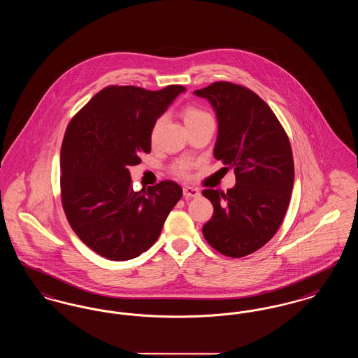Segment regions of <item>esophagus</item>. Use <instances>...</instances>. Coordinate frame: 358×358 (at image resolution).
Wrapping results in <instances>:
<instances>
[{
	"mask_svg": "<svg viewBox=\"0 0 358 358\" xmlns=\"http://www.w3.org/2000/svg\"><path fill=\"white\" fill-rule=\"evenodd\" d=\"M199 196H200L199 189L192 187H184V197L185 199H193V197H199Z\"/></svg>",
	"mask_w": 358,
	"mask_h": 358,
	"instance_id": "1",
	"label": "esophagus"
}]
</instances>
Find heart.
I'll use <instances>...</instances> for the list:
<instances>
[{"label": "heart", "instance_id": "heart-1", "mask_svg": "<svg viewBox=\"0 0 358 358\" xmlns=\"http://www.w3.org/2000/svg\"><path fill=\"white\" fill-rule=\"evenodd\" d=\"M182 118H184L187 127L197 124L203 120H212V117L205 110H203L199 106H194V104H189L182 110ZM161 122H162V118H158L154 122L153 129H152V138L155 136V133H157ZM192 168H193V164L190 161L178 159L174 164H171V171L173 176H176L178 178H182V180H187L190 177Z\"/></svg>", "mask_w": 358, "mask_h": 358}]
</instances>
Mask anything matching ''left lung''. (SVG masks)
<instances>
[{
  "mask_svg": "<svg viewBox=\"0 0 358 358\" xmlns=\"http://www.w3.org/2000/svg\"><path fill=\"white\" fill-rule=\"evenodd\" d=\"M194 94L216 110L213 154L236 176L227 193L203 190L213 205V216L203 227L205 240L222 255H250L273 238L289 208L294 185L289 136L270 106L244 85L215 82Z\"/></svg>",
  "mask_w": 358,
  "mask_h": 358,
  "instance_id": "obj_1",
  "label": "left lung"
}]
</instances>
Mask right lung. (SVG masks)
<instances>
[{"mask_svg": "<svg viewBox=\"0 0 358 358\" xmlns=\"http://www.w3.org/2000/svg\"><path fill=\"white\" fill-rule=\"evenodd\" d=\"M185 87L107 85L69 120L60 152L62 205L71 228L115 262L148 251L182 196L174 181L136 192L129 168L152 150V129Z\"/></svg>", "mask_w": 358, "mask_h": 358, "instance_id": "add662e5", "label": "right lung"}]
</instances>
